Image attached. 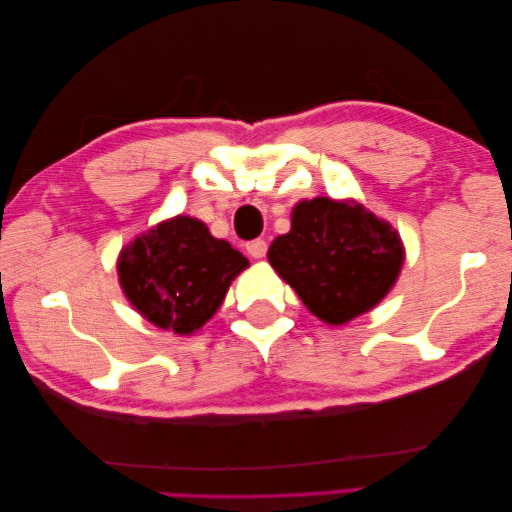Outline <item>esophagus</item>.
<instances>
[{
  "instance_id": "esophagus-1",
  "label": "esophagus",
  "mask_w": 512,
  "mask_h": 512,
  "mask_svg": "<svg viewBox=\"0 0 512 512\" xmlns=\"http://www.w3.org/2000/svg\"><path fill=\"white\" fill-rule=\"evenodd\" d=\"M246 250H248V255H250V257L262 259V257L266 255V250H268L266 239H253V242H248V244H246Z\"/></svg>"
}]
</instances>
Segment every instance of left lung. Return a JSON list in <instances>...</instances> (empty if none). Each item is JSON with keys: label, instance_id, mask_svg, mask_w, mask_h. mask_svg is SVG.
I'll return each mask as SVG.
<instances>
[{"label": "left lung", "instance_id": "obj_1", "mask_svg": "<svg viewBox=\"0 0 512 512\" xmlns=\"http://www.w3.org/2000/svg\"><path fill=\"white\" fill-rule=\"evenodd\" d=\"M405 248L400 235L361 204L301 200L290 233L279 235L268 262L306 308L330 325L372 310L396 284Z\"/></svg>", "mask_w": 512, "mask_h": 512}]
</instances>
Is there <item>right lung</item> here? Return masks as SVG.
<instances>
[{"label": "right lung", "instance_id": "obj_1", "mask_svg": "<svg viewBox=\"0 0 512 512\" xmlns=\"http://www.w3.org/2000/svg\"><path fill=\"white\" fill-rule=\"evenodd\" d=\"M248 259L204 222L178 215L136 237L118 257V279L147 321L193 334L209 321Z\"/></svg>", "mask_w": 512, "mask_h": 512}]
</instances>
